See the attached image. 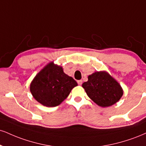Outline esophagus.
<instances>
[{
    "instance_id": "esophagus-1",
    "label": "esophagus",
    "mask_w": 146,
    "mask_h": 146,
    "mask_svg": "<svg viewBox=\"0 0 146 146\" xmlns=\"http://www.w3.org/2000/svg\"><path fill=\"white\" fill-rule=\"evenodd\" d=\"M78 85L81 86L82 84V80H78Z\"/></svg>"
}]
</instances>
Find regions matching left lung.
<instances>
[{"label": "left lung", "mask_w": 146, "mask_h": 146, "mask_svg": "<svg viewBox=\"0 0 146 146\" xmlns=\"http://www.w3.org/2000/svg\"><path fill=\"white\" fill-rule=\"evenodd\" d=\"M88 80L82 84L90 99L102 108L111 106L123 95L120 84L105 71H100L88 75Z\"/></svg>", "instance_id": "8db88e82"}]
</instances>
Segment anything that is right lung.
Wrapping results in <instances>:
<instances>
[{
	"instance_id": "obj_1",
	"label": "right lung",
	"mask_w": 146,
	"mask_h": 146,
	"mask_svg": "<svg viewBox=\"0 0 146 146\" xmlns=\"http://www.w3.org/2000/svg\"><path fill=\"white\" fill-rule=\"evenodd\" d=\"M77 86L76 81L64 73L62 66L50 62L33 79L30 91L38 103L43 106L53 108L66 99Z\"/></svg>"
}]
</instances>
